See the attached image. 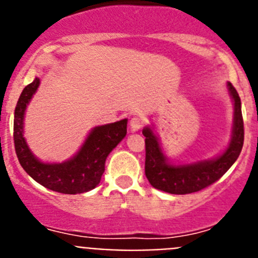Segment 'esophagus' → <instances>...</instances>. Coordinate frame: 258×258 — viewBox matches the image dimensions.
I'll use <instances>...</instances> for the list:
<instances>
[{
  "mask_svg": "<svg viewBox=\"0 0 258 258\" xmlns=\"http://www.w3.org/2000/svg\"><path fill=\"white\" fill-rule=\"evenodd\" d=\"M143 125V120L141 117H133L131 120V131L133 132H138L142 127Z\"/></svg>",
  "mask_w": 258,
  "mask_h": 258,
  "instance_id": "esophagus-1",
  "label": "esophagus"
}]
</instances>
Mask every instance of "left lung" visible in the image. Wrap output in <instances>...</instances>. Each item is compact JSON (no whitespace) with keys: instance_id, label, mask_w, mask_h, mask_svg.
I'll use <instances>...</instances> for the list:
<instances>
[{"instance_id":"left-lung-1","label":"left lung","mask_w":258,"mask_h":258,"mask_svg":"<svg viewBox=\"0 0 258 258\" xmlns=\"http://www.w3.org/2000/svg\"><path fill=\"white\" fill-rule=\"evenodd\" d=\"M227 89L234 106L231 140L226 150L213 159L188 164L172 163L161 149L160 140L154 129L149 125L143 127L142 134L146 137L145 173L152 187L174 195L197 192L218 181L235 163L244 142V125L238 92L231 83H227Z\"/></svg>"}]
</instances>
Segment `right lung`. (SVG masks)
I'll return each instance as SVG.
<instances>
[{"label":"right lung","mask_w":258,"mask_h":258,"mask_svg":"<svg viewBox=\"0 0 258 258\" xmlns=\"http://www.w3.org/2000/svg\"><path fill=\"white\" fill-rule=\"evenodd\" d=\"M41 80L36 77L23 89L14 115V145L20 165L32 178L49 190L83 194L99 184L109 152L126 136L127 120L93 127L74 156L63 163H44L33 155L24 138V115Z\"/></svg>","instance_id":"add662e5"}]
</instances>
